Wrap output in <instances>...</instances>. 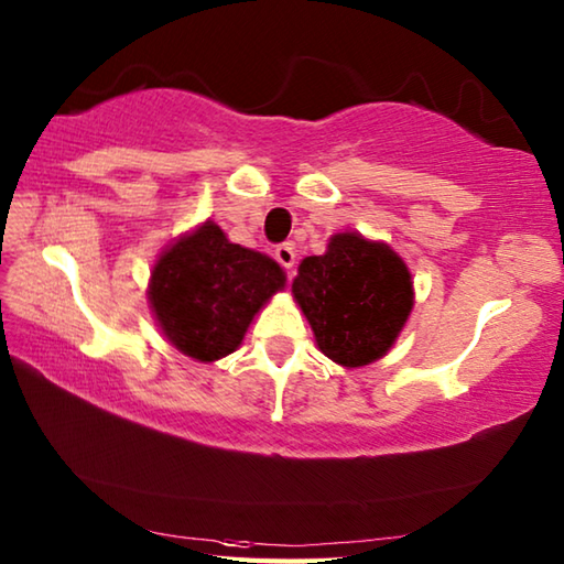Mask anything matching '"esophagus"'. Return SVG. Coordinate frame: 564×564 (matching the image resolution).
Listing matches in <instances>:
<instances>
[{
    "instance_id": "esophagus-1",
    "label": "esophagus",
    "mask_w": 564,
    "mask_h": 564,
    "mask_svg": "<svg viewBox=\"0 0 564 564\" xmlns=\"http://www.w3.org/2000/svg\"><path fill=\"white\" fill-rule=\"evenodd\" d=\"M275 259H279V263L285 271H293V265H295L293 243H281V247H275Z\"/></svg>"
}]
</instances>
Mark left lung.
<instances>
[{
    "label": "left lung",
    "instance_id": "left-lung-1",
    "mask_svg": "<svg viewBox=\"0 0 564 564\" xmlns=\"http://www.w3.org/2000/svg\"><path fill=\"white\" fill-rule=\"evenodd\" d=\"M291 291L317 350L347 370L392 350L414 308L402 256L357 231L333 234L323 256H305Z\"/></svg>",
    "mask_w": 564,
    "mask_h": 564
}]
</instances>
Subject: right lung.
I'll return each instance as SVG.
<instances>
[{
    "label": "right lung",
    "mask_w": 564,
    "mask_h": 564,
    "mask_svg": "<svg viewBox=\"0 0 564 564\" xmlns=\"http://www.w3.org/2000/svg\"><path fill=\"white\" fill-rule=\"evenodd\" d=\"M285 273L271 256L239 247L217 221H202L162 249L148 303L165 340L184 357L217 362L243 343Z\"/></svg>",
    "instance_id": "obj_1"
}]
</instances>
